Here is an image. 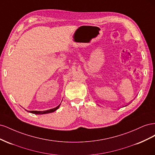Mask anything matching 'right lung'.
<instances>
[{"label": "right lung", "instance_id": "right-lung-1", "mask_svg": "<svg viewBox=\"0 0 155 155\" xmlns=\"http://www.w3.org/2000/svg\"><path fill=\"white\" fill-rule=\"evenodd\" d=\"M60 105H59L58 107H56L55 108H54V109H51L50 110H45V111H36V110H32V111H28L31 113L35 114H48V113H51V112H53L54 111H55L57 110L58 108L59 107Z\"/></svg>", "mask_w": 155, "mask_h": 155}]
</instances>
